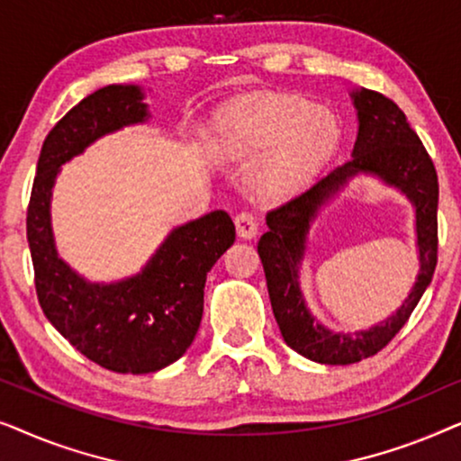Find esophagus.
<instances>
[{"label":"esophagus","mask_w":461,"mask_h":461,"mask_svg":"<svg viewBox=\"0 0 461 461\" xmlns=\"http://www.w3.org/2000/svg\"><path fill=\"white\" fill-rule=\"evenodd\" d=\"M237 235L241 239H254L258 235V222L249 212H241L235 216Z\"/></svg>","instance_id":"34e87169"}]
</instances>
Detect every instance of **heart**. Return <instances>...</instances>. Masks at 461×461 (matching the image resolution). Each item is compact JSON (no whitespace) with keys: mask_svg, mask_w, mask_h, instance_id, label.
Segmentation results:
<instances>
[{"mask_svg":"<svg viewBox=\"0 0 461 461\" xmlns=\"http://www.w3.org/2000/svg\"><path fill=\"white\" fill-rule=\"evenodd\" d=\"M339 125L330 111L298 96L251 94L230 103L216 123L224 159L248 163L249 186L264 199L298 191L336 153Z\"/></svg>","mask_w":461,"mask_h":461,"instance_id":"1","label":"heart"}]
</instances>
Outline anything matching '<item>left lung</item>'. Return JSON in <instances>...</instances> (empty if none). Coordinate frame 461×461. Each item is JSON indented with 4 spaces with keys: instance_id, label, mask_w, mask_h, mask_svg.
<instances>
[{
    "instance_id": "obj_1",
    "label": "left lung",
    "mask_w": 461,
    "mask_h": 461,
    "mask_svg": "<svg viewBox=\"0 0 461 461\" xmlns=\"http://www.w3.org/2000/svg\"><path fill=\"white\" fill-rule=\"evenodd\" d=\"M358 117L352 157L317 185L267 213L268 230L258 241L270 304L281 336L298 355L323 365H350L374 357L411 317L437 268L438 178L420 136L393 100L374 90L350 94ZM358 173L377 175L399 187L416 207L420 273L412 294L393 318L365 332L342 334L321 326L307 311L299 289V264L305 237L321 204Z\"/></svg>"
}]
</instances>
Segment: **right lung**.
Listing matches in <instances>:
<instances>
[{
  "mask_svg": "<svg viewBox=\"0 0 461 461\" xmlns=\"http://www.w3.org/2000/svg\"><path fill=\"white\" fill-rule=\"evenodd\" d=\"M138 86H106L73 106L43 140L27 210L35 289L50 323L100 367L150 374L185 355L203 314V287L218 258L235 243L222 210L169 232L130 279L90 283L59 258L50 222L52 186L62 163L104 134L150 117Z\"/></svg>",
  "mask_w": 461,
  "mask_h": 461,
  "instance_id": "right-lung-1",
  "label": "right lung"
}]
</instances>
